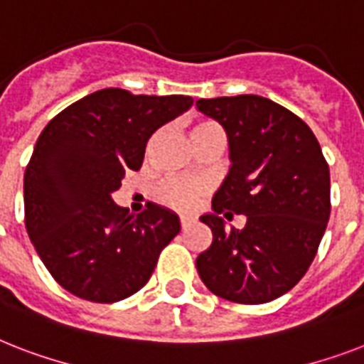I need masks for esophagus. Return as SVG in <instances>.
Listing matches in <instances>:
<instances>
[{"label": "esophagus", "mask_w": 364, "mask_h": 364, "mask_svg": "<svg viewBox=\"0 0 364 364\" xmlns=\"http://www.w3.org/2000/svg\"><path fill=\"white\" fill-rule=\"evenodd\" d=\"M193 223V217H187V215H181V228L185 230V228L188 227Z\"/></svg>", "instance_id": "obj_1"}]
</instances>
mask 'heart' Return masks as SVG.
I'll list each match as a JSON object with an SVG mask.
<instances>
[{
  "label": "heart",
  "mask_w": 364,
  "mask_h": 364,
  "mask_svg": "<svg viewBox=\"0 0 364 364\" xmlns=\"http://www.w3.org/2000/svg\"><path fill=\"white\" fill-rule=\"evenodd\" d=\"M210 128H217L213 122H200L194 126L193 134L196 132L210 130ZM202 187L198 183H188V181H166L164 185H160L159 188V198L168 205L173 208H188L193 205V202L200 196Z\"/></svg>",
  "instance_id": "heart-1"
}]
</instances>
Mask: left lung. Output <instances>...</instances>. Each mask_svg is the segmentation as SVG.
Wrapping results in <instances>:
<instances>
[{"instance_id": "1", "label": "left lung", "mask_w": 364, "mask_h": 364, "mask_svg": "<svg viewBox=\"0 0 364 364\" xmlns=\"http://www.w3.org/2000/svg\"><path fill=\"white\" fill-rule=\"evenodd\" d=\"M227 130L230 171L200 217L213 242L196 259L211 293L238 304H264L302 279L331 215V173L319 141L300 117L262 96L196 102ZM243 213L242 231L224 228Z\"/></svg>"}]
</instances>
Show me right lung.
<instances>
[{"instance_id": "right-lung-1", "label": "right lung", "mask_w": 364, "mask_h": 364, "mask_svg": "<svg viewBox=\"0 0 364 364\" xmlns=\"http://www.w3.org/2000/svg\"><path fill=\"white\" fill-rule=\"evenodd\" d=\"M191 96L104 88L45 126L24 173V223L39 259L79 299L111 304L137 293L181 225L147 204L128 215L111 194L139 170L149 137L193 105Z\"/></svg>"}]
</instances>
